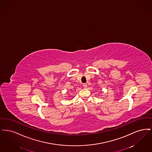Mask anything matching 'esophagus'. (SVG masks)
Segmentation results:
<instances>
[{
  "label": "esophagus",
  "instance_id": "34e87169",
  "mask_svg": "<svg viewBox=\"0 0 152 152\" xmlns=\"http://www.w3.org/2000/svg\"><path fill=\"white\" fill-rule=\"evenodd\" d=\"M83 87H84V88H87V84H86V83L83 84Z\"/></svg>",
  "mask_w": 152,
  "mask_h": 152
}]
</instances>
